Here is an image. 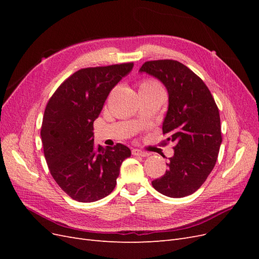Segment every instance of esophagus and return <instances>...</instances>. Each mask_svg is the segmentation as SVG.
I'll return each instance as SVG.
<instances>
[{
  "mask_svg": "<svg viewBox=\"0 0 259 259\" xmlns=\"http://www.w3.org/2000/svg\"><path fill=\"white\" fill-rule=\"evenodd\" d=\"M132 154L133 155H140V156H147V155H149V153H147L145 151H142V150H139V149H133Z\"/></svg>",
  "mask_w": 259,
  "mask_h": 259,
  "instance_id": "1",
  "label": "esophagus"
}]
</instances>
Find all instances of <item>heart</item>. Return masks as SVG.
Returning a JSON list of instances; mask_svg holds the SVG:
<instances>
[{
    "instance_id": "1",
    "label": "heart",
    "mask_w": 259,
    "mask_h": 259,
    "mask_svg": "<svg viewBox=\"0 0 259 259\" xmlns=\"http://www.w3.org/2000/svg\"><path fill=\"white\" fill-rule=\"evenodd\" d=\"M155 86H160L158 83H156L154 80H150V79H146L140 81L138 84V89L140 90H145V89H151V88H155Z\"/></svg>"
}]
</instances>
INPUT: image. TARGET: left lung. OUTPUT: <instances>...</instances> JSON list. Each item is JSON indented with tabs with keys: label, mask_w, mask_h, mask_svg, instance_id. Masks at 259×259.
<instances>
[{
	"label": "left lung",
	"mask_w": 259,
	"mask_h": 259,
	"mask_svg": "<svg viewBox=\"0 0 259 259\" xmlns=\"http://www.w3.org/2000/svg\"><path fill=\"white\" fill-rule=\"evenodd\" d=\"M139 71L165 85L168 110L162 125L167 136L164 145L175 144L165 174L151 184L166 197H187L204 184L216 164L223 140L218 107L205 83L182 62L146 61Z\"/></svg>",
	"instance_id": "left-lung-1"
}]
</instances>
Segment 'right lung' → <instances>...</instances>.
<instances>
[{
  "label": "right lung",
  "mask_w": 259,
  "mask_h": 259,
  "mask_svg": "<svg viewBox=\"0 0 259 259\" xmlns=\"http://www.w3.org/2000/svg\"><path fill=\"white\" fill-rule=\"evenodd\" d=\"M133 62L79 70L62 82L46 105L41 138L55 182L70 198L94 202L110 194L131 150L122 144H94V121L109 93L133 69Z\"/></svg>",
  "instance_id": "obj_1"
}]
</instances>
